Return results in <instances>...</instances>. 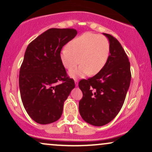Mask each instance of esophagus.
Returning <instances> with one entry per match:
<instances>
[{
	"mask_svg": "<svg viewBox=\"0 0 152 152\" xmlns=\"http://www.w3.org/2000/svg\"><path fill=\"white\" fill-rule=\"evenodd\" d=\"M78 83L77 79H75V85L77 86H78Z\"/></svg>",
	"mask_w": 152,
	"mask_h": 152,
	"instance_id": "34e87169",
	"label": "esophagus"
}]
</instances>
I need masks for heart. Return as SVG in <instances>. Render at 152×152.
<instances>
[{
  "instance_id": "1",
  "label": "heart",
  "mask_w": 152,
  "mask_h": 152,
  "mask_svg": "<svg viewBox=\"0 0 152 152\" xmlns=\"http://www.w3.org/2000/svg\"><path fill=\"white\" fill-rule=\"evenodd\" d=\"M110 45L105 36L86 32L74 38L60 53V59L72 77L95 75L103 69L108 61Z\"/></svg>"
}]
</instances>
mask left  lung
<instances>
[{"mask_svg":"<svg viewBox=\"0 0 152 152\" xmlns=\"http://www.w3.org/2000/svg\"><path fill=\"white\" fill-rule=\"evenodd\" d=\"M103 34L110 45L106 65L98 74L78 83L83 93L79 113L86 122L95 126L107 124L118 114L131 80L129 59L121 43L110 34Z\"/></svg>","mask_w":152,"mask_h":152,"instance_id":"left-lung-1","label":"left lung"}]
</instances>
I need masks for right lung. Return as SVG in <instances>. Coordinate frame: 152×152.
I'll list each match as a JSON object with an SVG mask.
<instances>
[{
  "instance_id": "1",
  "label": "right lung",
  "mask_w": 152,
  "mask_h": 152,
  "mask_svg": "<svg viewBox=\"0 0 152 152\" xmlns=\"http://www.w3.org/2000/svg\"><path fill=\"white\" fill-rule=\"evenodd\" d=\"M76 34L74 28H50L27 46L19 84L25 110L38 124L58 120L64 101L75 87L61 62L60 53Z\"/></svg>"
}]
</instances>
